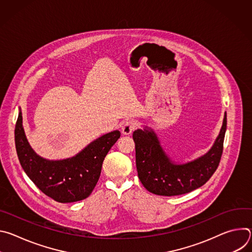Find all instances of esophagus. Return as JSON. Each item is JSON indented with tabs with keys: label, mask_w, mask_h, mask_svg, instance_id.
Returning <instances> with one entry per match:
<instances>
[{
	"label": "esophagus",
	"mask_w": 252,
	"mask_h": 252,
	"mask_svg": "<svg viewBox=\"0 0 252 252\" xmlns=\"http://www.w3.org/2000/svg\"><path fill=\"white\" fill-rule=\"evenodd\" d=\"M136 126H137V124H136L135 121H133V120L126 121V122H125V123L123 124V126H122V132H123L125 135H128V134H130V133L134 130V128L136 127Z\"/></svg>",
	"instance_id": "1"
}]
</instances>
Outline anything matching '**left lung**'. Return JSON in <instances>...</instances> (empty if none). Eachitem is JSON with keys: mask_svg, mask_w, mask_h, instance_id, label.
Here are the masks:
<instances>
[{"mask_svg": "<svg viewBox=\"0 0 252 252\" xmlns=\"http://www.w3.org/2000/svg\"><path fill=\"white\" fill-rule=\"evenodd\" d=\"M225 130L226 113L212 147L195 159L181 163L172 160L164 152L153 128H137L133 131L132 138L140 183L150 192L163 196L185 194L202 187L220 164Z\"/></svg>", "mask_w": 252, "mask_h": 252, "instance_id": "left-lung-1", "label": "left lung"}]
</instances>
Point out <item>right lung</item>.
Here are the masks:
<instances>
[{
    "label": "right lung",
    "instance_id": "add662e5",
    "mask_svg": "<svg viewBox=\"0 0 252 252\" xmlns=\"http://www.w3.org/2000/svg\"><path fill=\"white\" fill-rule=\"evenodd\" d=\"M121 132L105 133L78 153L63 159H47L35 153L27 139L20 109L15 128V142L20 163L38 189L62 203L87 198L94 190L101 171L102 161Z\"/></svg>",
    "mask_w": 252,
    "mask_h": 252
}]
</instances>
